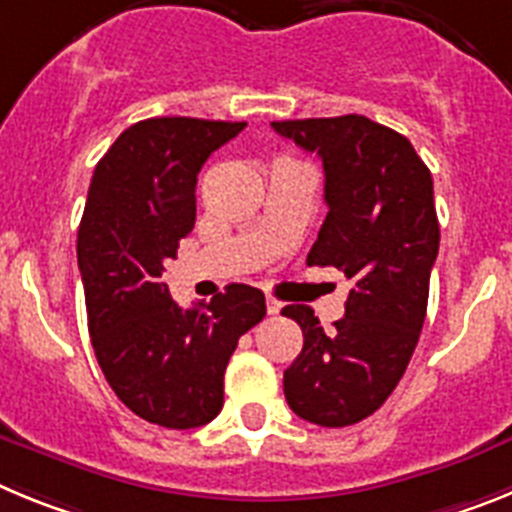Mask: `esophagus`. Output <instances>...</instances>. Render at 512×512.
Segmentation results:
<instances>
[{"instance_id":"obj_1","label":"esophagus","mask_w":512,"mask_h":512,"mask_svg":"<svg viewBox=\"0 0 512 512\" xmlns=\"http://www.w3.org/2000/svg\"><path fill=\"white\" fill-rule=\"evenodd\" d=\"M266 312H269V315H279V312H282V302L274 300V297H266Z\"/></svg>"}]
</instances>
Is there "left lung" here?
Returning <instances> with one entry per match:
<instances>
[{
	"label": "left lung",
	"instance_id": "obj_1",
	"mask_svg": "<svg viewBox=\"0 0 512 512\" xmlns=\"http://www.w3.org/2000/svg\"><path fill=\"white\" fill-rule=\"evenodd\" d=\"M271 128L323 161L328 215L307 264L336 266L354 284L330 336L307 305L282 310L305 336L284 397L302 420L343 428L382 408L418 346L441 241L433 179L405 135L364 115Z\"/></svg>",
	"mask_w": 512,
	"mask_h": 512
}]
</instances>
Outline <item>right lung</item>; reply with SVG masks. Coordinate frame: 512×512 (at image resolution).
Here are the masks:
<instances>
[{"label": "right lung", "instance_id": "add662e5", "mask_svg": "<svg viewBox=\"0 0 512 512\" xmlns=\"http://www.w3.org/2000/svg\"><path fill=\"white\" fill-rule=\"evenodd\" d=\"M246 122L151 117L99 158L76 238L89 336L104 379L148 423L187 431L223 408L225 366L266 315L264 292L228 284L182 310L164 271L194 228L197 174Z\"/></svg>", "mask_w": 512, "mask_h": 512}]
</instances>
